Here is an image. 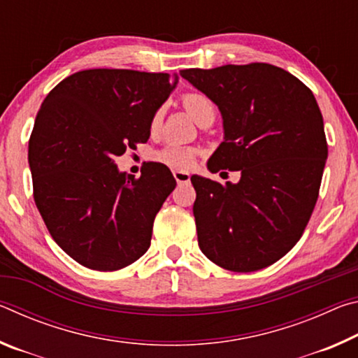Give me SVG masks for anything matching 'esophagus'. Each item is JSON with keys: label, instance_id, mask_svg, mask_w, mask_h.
Returning <instances> with one entry per match:
<instances>
[{"label": "esophagus", "instance_id": "34e87169", "mask_svg": "<svg viewBox=\"0 0 358 358\" xmlns=\"http://www.w3.org/2000/svg\"><path fill=\"white\" fill-rule=\"evenodd\" d=\"M173 177L177 180L178 185H185V183H189V173L185 172V171H173Z\"/></svg>", "mask_w": 358, "mask_h": 358}]
</instances>
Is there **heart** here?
Returning a JSON list of instances; mask_svg holds the SVG:
<instances>
[{"mask_svg": "<svg viewBox=\"0 0 358 358\" xmlns=\"http://www.w3.org/2000/svg\"><path fill=\"white\" fill-rule=\"evenodd\" d=\"M181 102L187 112L191 113V117L197 121L199 124L205 123L207 120H215V106L210 101L208 96L199 92H187L181 96ZM162 123V108H157L153 113V117L150 120V129L156 131ZM197 151L191 147H183V145H175L171 143L162 150L157 151L155 155L156 161L162 162V164L178 169V171H186L192 166L194 159H196Z\"/></svg>", "mask_w": 358, "mask_h": 358, "instance_id": "heart-1", "label": "heart"}]
</instances>
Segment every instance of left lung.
I'll return each instance as SVG.
<instances>
[{
	"label": "left lung",
	"mask_w": 358,
	"mask_h": 358,
	"mask_svg": "<svg viewBox=\"0 0 358 358\" xmlns=\"http://www.w3.org/2000/svg\"><path fill=\"white\" fill-rule=\"evenodd\" d=\"M180 76L215 102L224 142L208 171H240L237 185L192 175L199 248L211 262L248 273L300 240L319 197L329 155L322 113L305 83L266 63L185 69Z\"/></svg>",
	"instance_id": "left-lung-1"
}]
</instances>
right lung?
Returning <instances> with one entry per match:
<instances>
[{
  "mask_svg": "<svg viewBox=\"0 0 358 358\" xmlns=\"http://www.w3.org/2000/svg\"><path fill=\"white\" fill-rule=\"evenodd\" d=\"M164 72L87 69L42 102L28 143L36 207L57 245L83 266L115 271L150 248L156 213L177 181L159 162L142 175L115 157L150 137V120L177 85Z\"/></svg>",
  "mask_w": 358,
  "mask_h": 358,
  "instance_id": "1",
  "label": "right lung"
}]
</instances>
